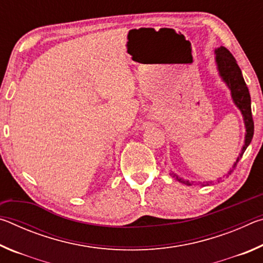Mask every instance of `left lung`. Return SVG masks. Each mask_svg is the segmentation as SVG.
<instances>
[{"label":"left lung","mask_w":263,"mask_h":263,"mask_svg":"<svg viewBox=\"0 0 263 263\" xmlns=\"http://www.w3.org/2000/svg\"><path fill=\"white\" fill-rule=\"evenodd\" d=\"M215 61L217 65V70L219 77L221 78L222 82H224L231 91V97H232V101L234 105L240 110V112L242 115L245 128H246V133H245V144L241 148V152L239 153V157L237 161L233 164V169L237 166L239 160L241 159L242 154L245 151L251 144L253 139V135H254V122H253L252 117V109H251V95H249L248 88L246 86V82H245L241 69L237 64V60L234 59V57L231 54L228 48L224 46H220L215 50ZM233 169L228 173V176L231 175V173L233 172ZM171 176L174 177L176 181L181 182L185 185H208L205 182H197V183H194V182H190L188 180H184L183 177H180L175 173H171Z\"/></svg>","instance_id":"1"}]
</instances>
